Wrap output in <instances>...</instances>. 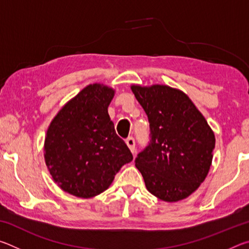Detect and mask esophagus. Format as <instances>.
Listing matches in <instances>:
<instances>
[{"mask_svg":"<svg viewBox=\"0 0 249 249\" xmlns=\"http://www.w3.org/2000/svg\"><path fill=\"white\" fill-rule=\"evenodd\" d=\"M126 145L128 146L129 150L132 151L133 154H135V140L133 137H128L127 140H126Z\"/></svg>","mask_w":249,"mask_h":249,"instance_id":"34e87169","label":"esophagus"}]
</instances>
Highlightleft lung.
Instances as JSON below:
<instances>
[{
    "mask_svg": "<svg viewBox=\"0 0 249 249\" xmlns=\"http://www.w3.org/2000/svg\"><path fill=\"white\" fill-rule=\"evenodd\" d=\"M130 89L148 116L151 137L135 166L151 195L166 202L183 200L209 174L214 132L181 90L165 84H133Z\"/></svg>",
    "mask_w": 249,
    "mask_h": 249,
    "instance_id": "8db88e82",
    "label": "left lung"
}]
</instances>
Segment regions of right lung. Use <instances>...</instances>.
Instances as JSON below:
<instances>
[{
    "label": "right lung",
    "instance_id": "add662e5",
    "mask_svg": "<svg viewBox=\"0 0 249 249\" xmlns=\"http://www.w3.org/2000/svg\"><path fill=\"white\" fill-rule=\"evenodd\" d=\"M115 90L87 86L69 100L48 126L44 157L54 183L65 192L90 199L104 192L133 155L117 136L107 107Z\"/></svg>",
    "mask_w": 249,
    "mask_h": 249
}]
</instances>
